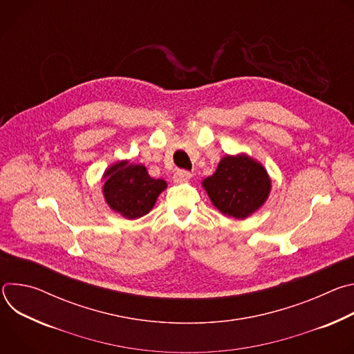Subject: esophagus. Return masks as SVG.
Masks as SVG:
<instances>
[{
  "label": "esophagus",
  "mask_w": 354,
  "mask_h": 354,
  "mask_svg": "<svg viewBox=\"0 0 354 354\" xmlns=\"http://www.w3.org/2000/svg\"><path fill=\"white\" fill-rule=\"evenodd\" d=\"M190 178H192V174H190V172H187V171H178V172H175V175H174V182H175V183H185V182H187Z\"/></svg>",
  "instance_id": "esophagus-1"
}]
</instances>
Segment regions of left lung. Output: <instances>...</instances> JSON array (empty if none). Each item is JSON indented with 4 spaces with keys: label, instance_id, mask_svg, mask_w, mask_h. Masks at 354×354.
<instances>
[{
    "label": "left lung",
    "instance_id": "obj_1",
    "mask_svg": "<svg viewBox=\"0 0 354 354\" xmlns=\"http://www.w3.org/2000/svg\"><path fill=\"white\" fill-rule=\"evenodd\" d=\"M201 186L224 216L243 220L268 200L272 180L265 167L246 154L225 156Z\"/></svg>",
    "mask_w": 354,
    "mask_h": 354
}]
</instances>
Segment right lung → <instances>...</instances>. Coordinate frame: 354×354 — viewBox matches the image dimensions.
<instances>
[{
  "mask_svg": "<svg viewBox=\"0 0 354 354\" xmlns=\"http://www.w3.org/2000/svg\"><path fill=\"white\" fill-rule=\"evenodd\" d=\"M102 178L108 206L127 220L148 214L168 186L164 179L151 178L144 165L130 164L127 160L111 165Z\"/></svg>",
  "mask_w": 354,
  "mask_h": 354,
  "instance_id": "add662e5",
  "label": "right lung"
}]
</instances>
